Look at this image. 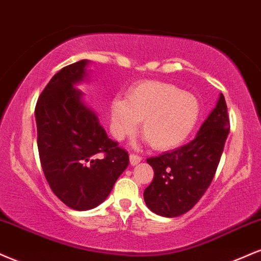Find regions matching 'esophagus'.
Here are the masks:
<instances>
[{"mask_svg":"<svg viewBox=\"0 0 261 261\" xmlns=\"http://www.w3.org/2000/svg\"><path fill=\"white\" fill-rule=\"evenodd\" d=\"M142 161V158L138 155H134V154H130L129 155V162L132 166H136V165L139 164V162Z\"/></svg>","mask_w":261,"mask_h":261,"instance_id":"esophagus-1","label":"esophagus"}]
</instances>
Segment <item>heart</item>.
Returning a JSON list of instances; mask_svg holds the SVG:
<instances>
[{
    "mask_svg": "<svg viewBox=\"0 0 261 261\" xmlns=\"http://www.w3.org/2000/svg\"><path fill=\"white\" fill-rule=\"evenodd\" d=\"M200 118L197 96L170 83L148 81L134 87L128 100L115 97L110 107L111 133L121 140L142 133L151 148L171 150L192 136Z\"/></svg>",
    "mask_w": 261,
    "mask_h": 261,
    "instance_id": "1",
    "label": "heart"
}]
</instances>
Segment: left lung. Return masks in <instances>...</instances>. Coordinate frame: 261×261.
Returning a JSON list of instances; mask_svg holds the SVG:
<instances>
[{
  "label": "left lung",
  "instance_id": "1",
  "mask_svg": "<svg viewBox=\"0 0 261 261\" xmlns=\"http://www.w3.org/2000/svg\"><path fill=\"white\" fill-rule=\"evenodd\" d=\"M228 133L227 105L220 94L191 143L146 160L154 170V179L144 191L146 206L164 217H177L191 210L215 176Z\"/></svg>",
  "mask_w": 261,
  "mask_h": 261
}]
</instances>
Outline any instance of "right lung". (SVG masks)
<instances>
[{"label": "right lung", "instance_id": "obj_1", "mask_svg": "<svg viewBox=\"0 0 261 261\" xmlns=\"http://www.w3.org/2000/svg\"><path fill=\"white\" fill-rule=\"evenodd\" d=\"M90 61L64 67L46 85L35 107L42 171L55 195L73 210L106 200L129 165L125 150L107 137L78 84L88 81Z\"/></svg>", "mask_w": 261, "mask_h": 261}]
</instances>
